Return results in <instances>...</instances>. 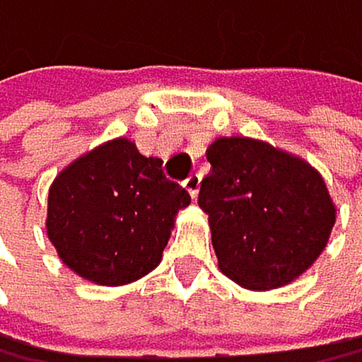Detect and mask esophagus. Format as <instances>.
Here are the masks:
<instances>
[{
	"label": "esophagus",
	"mask_w": 362,
	"mask_h": 362,
	"mask_svg": "<svg viewBox=\"0 0 362 362\" xmlns=\"http://www.w3.org/2000/svg\"><path fill=\"white\" fill-rule=\"evenodd\" d=\"M182 185H185V189L189 192V197L197 199L199 187H202V175H199V173H192V175H187V180H185Z\"/></svg>",
	"instance_id": "esophagus-1"
}]
</instances>
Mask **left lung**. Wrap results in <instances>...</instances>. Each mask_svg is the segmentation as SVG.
<instances>
[{"label":"left lung","instance_id":"obj_1","mask_svg":"<svg viewBox=\"0 0 362 362\" xmlns=\"http://www.w3.org/2000/svg\"><path fill=\"white\" fill-rule=\"evenodd\" d=\"M199 209L209 213L218 268L239 287L294 282L329 242L337 206L322 175L296 153L254 137H218Z\"/></svg>","mask_w":362,"mask_h":362}]
</instances>
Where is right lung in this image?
I'll list each match as a JSON object with an SVG mask.
<instances>
[{
	"mask_svg": "<svg viewBox=\"0 0 362 362\" xmlns=\"http://www.w3.org/2000/svg\"><path fill=\"white\" fill-rule=\"evenodd\" d=\"M192 197L165 180L160 158L116 137L82 153L54 177L47 237L82 280L120 287L149 275L163 258L177 211Z\"/></svg>",
	"mask_w": 362,
	"mask_h": 362,
	"instance_id": "1",
	"label": "right lung"
}]
</instances>
